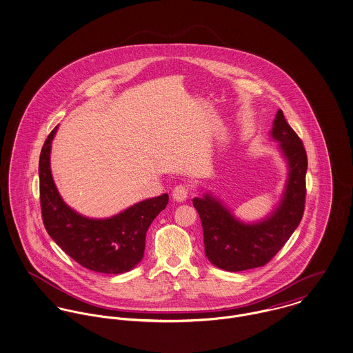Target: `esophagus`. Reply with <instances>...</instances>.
I'll use <instances>...</instances> for the list:
<instances>
[{"label":"esophagus","instance_id":"34e87169","mask_svg":"<svg viewBox=\"0 0 353 353\" xmlns=\"http://www.w3.org/2000/svg\"><path fill=\"white\" fill-rule=\"evenodd\" d=\"M188 194H190V186L188 185H178L172 190V198L176 202L186 201Z\"/></svg>","mask_w":353,"mask_h":353}]
</instances>
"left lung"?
I'll list each match as a JSON object with an SVG mask.
<instances>
[{
  "label": "left lung",
  "instance_id": "1",
  "mask_svg": "<svg viewBox=\"0 0 353 353\" xmlns=\"http://www.w3.org/2000/svg\"><path fill=\"white\" fill-rule=\"evenodd\" d=\"M272 137L280 141L290 171L281 205L266 221L256 225L241 223L210 195L192 201L202 222L206 257L219 269L241 272L265 266L281 250L303 219L307 168L305 147L281 110L274 119Z\"/></svg>",
  "mask_w": 353,
  "mask_h": 353
}]
</instances>
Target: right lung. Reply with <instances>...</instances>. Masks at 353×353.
<instances>
[{
  "label": "right lung",
  "mask_w": 353,
  "mask_h": 353,
  "mask_svg": "<svg viewBox=\"0 0 353 353\" xmlns=\"http://www.w3.org/2000/svg\"><path fill=\"white\" fill-rule=\"evenodd\" d=\"M57 127L48 135L40 154V205L50 238L83 268L119 274L143 259L145 234L155 216L165 209L168 195L145 199L108 219H90L68 208L53 183L49 154Z\"/></svg>",
  "instance_id": "right-lung-1"
}]
</instances>
